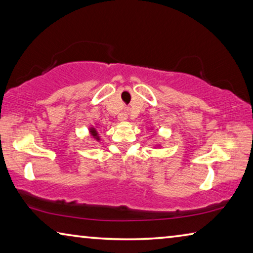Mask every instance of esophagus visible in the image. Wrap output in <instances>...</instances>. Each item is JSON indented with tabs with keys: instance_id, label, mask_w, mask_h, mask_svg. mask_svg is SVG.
<instances>
[{
	"instance_id": "esophagus-1",
	"label": "esophagus",
	"mask_w": 253,
	"mask_h": 253,
	"mask_svg": "<svg viewBox=\"0 0 253 253\" xmlns=\"http://www.w3.org/2000/svg\"><path fill=\"white\" fill-rule=\"evenodd\" d=\"M124 111H125L126 115H128V114H129V111H130V108H129V107H125V108H124Z\"/></svg>"
}]
</instances>
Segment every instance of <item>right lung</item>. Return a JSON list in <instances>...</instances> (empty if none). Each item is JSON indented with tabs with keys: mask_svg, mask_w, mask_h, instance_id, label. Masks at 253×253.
Masks as SVG:
<instances>
[{
	"mask_svg": "<svg viewBox=\"0 0 253 253\" xmlns=\"http://www.w3.org/2000/svg\"><path fill=\"white\" fill-rule=\"evenodd\" d=\"M91 132L93 134V136H97V132H96V130H95V129H92V131H91Z\"/></svg>",
	"mask_w": 253,
	"mask_h": 253,
	"instance_id": "obj_1",
	"label": "right lung"
}]
</instances>
